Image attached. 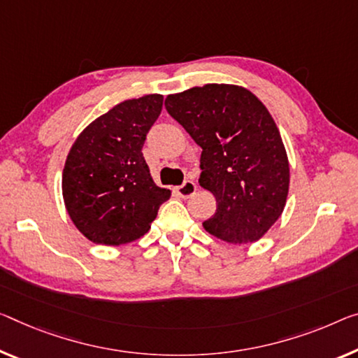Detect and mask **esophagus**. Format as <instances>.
Returning <instances> with one entry per match:
<instances>
[{"label":"esophagus","mask_w":358,"mask_h":358,"mask_svg":"<svg viewBox=\"0 0 358 358\" xmlns=\"http://www.w3.org/2000/svg\"><path fill=\"white\" fill-rule=\"evenodd\" d=\"M195 190H196V184H195V180H192V179H187V180H184L182 185L176 187V192H178V194L182 198H189L190 195H194Z\"/></svg>","instance_id":"obj_1"}]
</instances>
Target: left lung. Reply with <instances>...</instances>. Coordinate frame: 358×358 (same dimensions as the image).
I'll use <instances>...</instances> for the list:
<instances>
[{"label": "left lung", "mask_w": 358, "mask_h": 358, "mask_svg": "<svg viewBox=\"0 0 358 358\" xmlns=\"http://www.w3.org/2000/svg\"><path fill=\"white\" fill-rule=\"evenodd\" d=\"M164 107L203 148L198 182L217 201L206 232L235 245L259 240L289 187L287 150L266 106L245 87L205 85L168 96Z\"/></svg>", "instance_id": "1"}]
</instances>
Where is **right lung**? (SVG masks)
Returning a JSON list of instances; mask_svg holds the SVG:
<instances>
[{
  "instance_id": "right-lung-1",
  "label": "right lung",
  "mask_w": 358,
  "mask_h": 358,
  "mask_svg": "<svg viewBox=\"0 0 358 358\" xmlns=\"http://www.w3.org/2000/svg\"><path fill=\"white\" fill-rule=\"evenodd\" d=\"M163 96L124 101L94 120L71 145L62 174L65 208L76 229L99 245L141 238L171 196L153 182L142 153Z\"/></svg>"
}]
</instances>
